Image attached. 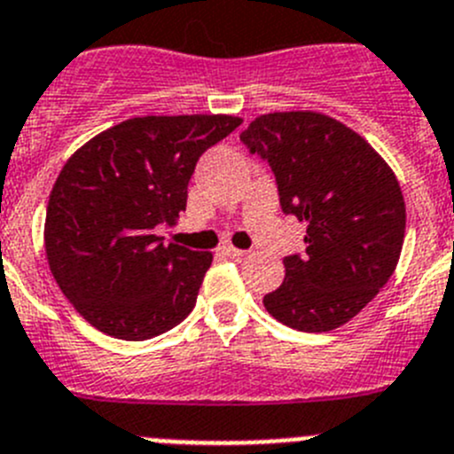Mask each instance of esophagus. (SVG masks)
Listing matches in <instances>:
<instances>
[{
	"label": "esophagus",
	"mask_w": 454,
	"mask_h": 454,
	"mask_svg": "<svg viewBox=\"0 0 454 454\" xmlns=\"http://www.w3.org/2000/svg\"><path fill=\"white\" fill-rule=\"evenodd\" d=\"M223 252H224V254H227V256H231V259H243V256L247 254L246 250H239V247H234V246H224Z\"/></svg>",
	"instance_id": "1"
}]
</instances>
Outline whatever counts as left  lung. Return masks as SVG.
Wrapping results in <instances>:
<instances>
[{
	"instance_id": "1",
	"label": "left lung",
	"mask_w": 454,
	"mask_h": 454,
	"mask_svg": "<svg viewBox=\"0 0 454 454\" xmlns=\"http://www.w3.org/2000/svg\"><path fill=\"white\" fill-rule=\"evenodd\" d=\"M240 140L270 163L284 214L307 223V254L286 256L263 307L298 332H332L388 282L404 243L400 184L368 140L318 111L259 115Z\"/></svg>"
}]
</instances>
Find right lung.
<instances>
[{
    "mask_svg": "<svg viewBox=\"0 0 454 454\" xmlns=\"http://www.w3.org/2000/svg\"><path fill=\"white\" fill-rule=\"evenodd\" d=\"M243 122L236 115H140L83 143L50 192L45 254L56 284L95 330L145 340L195 307L214 262L156 236L186 208L204 150Z\"/></svg>",
    "mask_w": 454,
    "mask_h": 454,
    "instance_id": "1",
    "label": "right lung"
}]
</instances>
